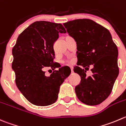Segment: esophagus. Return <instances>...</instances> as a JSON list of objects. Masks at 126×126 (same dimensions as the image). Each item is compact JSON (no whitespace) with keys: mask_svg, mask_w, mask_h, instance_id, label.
I'll return each mask as SVG.
<instances>
[{"mask_svg":"<svg viewBox=\"0 0 126 126\" xmlns=\"http://www.w3.org/2000/svg\"><path fill=\"white\" fill-rule=\"evenodd\" d=\"M70 68H71V73H74V72H73V67H70Z\"/></svg>","mask_w":126,"mask_h":126,"instance_id":"esophagus-1","label":"esophagus"}]
</instances>
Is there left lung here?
<instances>
[{
    "label": "left lung",
    "mask_w": 126,
    "mask_h": 126,
    "mask_svg": "<svg viewBox=\"0 0 126 126\" xmlns=\"http://www.w3.org/2000/svg\"><path fill=\"white\" fill-rule=\"evenodd\" d=\"M63 25L77 44L78 66L74 72L81 79L75 87L77 97L87 105L100 104L111 94L119 74L117 46L109 31L91 19H75ZM91 64L93 75L87 77Z\"/></svg>",
    "instance_id": "8db88e82"
}]
</instances>
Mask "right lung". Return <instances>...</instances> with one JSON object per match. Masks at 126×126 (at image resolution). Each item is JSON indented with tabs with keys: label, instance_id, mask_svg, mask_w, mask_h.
<instances>
[{
	"label": "right lung",
	"instance_id": "right-lung-1",
	"mask_svg": "<svg viewBox=\"0 0 126 126\" xmlns=\"http://www.w3.org/2000/svg\"><path fill=\"white\" fill-rule=\"evenodd\" d=\"M63 25L45 21L29 25L19 34L12 49V69L16 84L24 97L37 106L50 105L57 101L60 87L71 73V69L60 67L50 77L44 68L57 67L53 44L59 33H66Z\"/></svg>",
	"mask_w": 126,
	"mask_h": 126
}]
</instances>
